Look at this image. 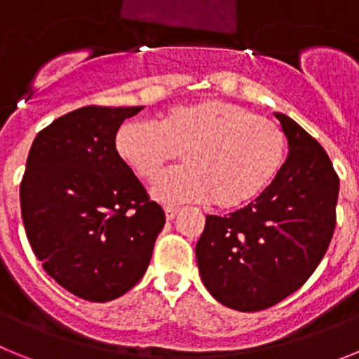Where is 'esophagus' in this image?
<instances>
[{
	"mask_svg": "<svg viewBox=\"0 0 359 359\" xmlns=\"http://www.w3.org/2000/svg\"><path fill=\"white\" fill-rule=\"evenodd\" d=\"M177 212H180V210H177L176 207H165V217H167L170 221V219L176 217Z\"/></svg>",
	"mask_w": 359,
	"mask_h": 359,
	"instance_id": "obj_1",
	"label": "esophagus"
}]
</instances>
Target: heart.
I'll list each match as a JSON object with an SVG mask.
<instances>
[{
    "label": "heart",
    "instance_id": "heart-1",
    "mask_svg": "<svg viewBox=\"0 0 359 359\" xmlns=\"http://www.w3.org/2000/svg\"><path fill=\"white\" fill-rule=\"evenodd\" d=\"M286 147L277 122L221 98L174 106L158 123L128 120L115 135L118 158L144 180L183 152L185 167L152 187L158 201H212L217 208L259 198L280 172Z\"/></svg>",
    "mask_w": 359,
    "mask_h": 359
}]
</instances>
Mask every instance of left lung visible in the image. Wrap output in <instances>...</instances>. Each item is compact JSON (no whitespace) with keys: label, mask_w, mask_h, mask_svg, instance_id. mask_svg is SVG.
Instances as JSON below:
<instances>
[{"label":"left lung","mask_w":359,"mask_h":359,"mask_svg":"<svg viewBox=\"0 0 359 359\" xmlns=\"http://www.w3.org/2000/svg\"><path fill=\"white\" fill-rule=\"evenodd\" d=\"M287 158L244 208L207 215L196 259L208 293L230 309L275 306L304 286L329 248L340 180L327 152L290 116L275 113Z\"/></svg>","instance_id":"8db88e82"}]
</instances>
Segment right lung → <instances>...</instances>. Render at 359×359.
Here are the masks:
<instances>
[{
	"mask_svg": "<svg viewBox=\"0 0 359 359\" xmlns=\"http://www.w3.org/2000/svg\"><path fill=\"white\" fill-rule=\"evenodd\" d=\"M142 107L86 106L36 136L19 187L28 243L53 280L109 302L144 277L163 208L116 154L115 135Z\"/></svg>",
	"mask_w": 359,
	"mask_h": 359,
	"instance_id": "obj_1",
	"label": "right lung"
}]
</instances>
